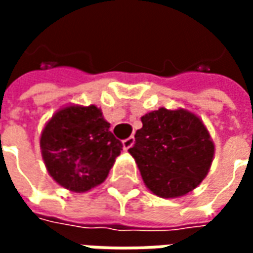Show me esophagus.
<instances>
[{"label":"esophagus","mask_w":253,"mask_h":253,"mask_svg":"<svg viewBox=\"0 0 253 253\" xmlns=\"http://www.w3.org/2000/svg\"><path fill=\"white\" fill-rule=\"evenodd\" d=\"M134 142H135V138L134 137H128V138H126V139H123V141H122L123 149H125V150L130 149L132 145H134Z\"/></svg>","instance_id":"esophagus-1"}]
</instances>
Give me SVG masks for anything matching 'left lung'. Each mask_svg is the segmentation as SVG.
<instances>
[{"mask_svg": "<svg viewBox=\"0 0 253 253\" xmlns=\"http://www.w3.org/2000/svg\"><path fill=\"white\" fill-rule=\"evenodd\" d=\"M141 121L128 152L149 190L160 198H179L199 186L214 159V142L199 116L159 108Z\"/></svg>", "mask_w": 253, "mask_h": 253, "instance_id": "obj_1", "label": "left lung"}]
</instances>
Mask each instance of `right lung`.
<instances>
[{"label": "right lung", "mask_w": 253, "mask_h": 253, "mask_svg": "<svg viewBox=\"0 0 253 253\" xmlns=\"http://www.w3.org/2000/svg\"><path fill=\"white\" fill-rule=\"evenodd\" d=\"M48 175L73 192H86L107 179L122 142L96 105L70 104L58 110L41 134Z\"/></svg>", "instance_id": "obj_1"}]
</instances>
